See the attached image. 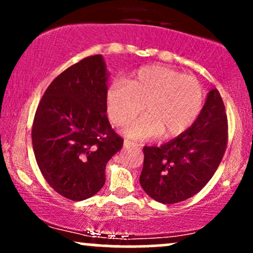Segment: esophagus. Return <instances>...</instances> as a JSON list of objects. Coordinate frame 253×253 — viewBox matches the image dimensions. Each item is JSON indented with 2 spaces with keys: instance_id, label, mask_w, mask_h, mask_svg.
<instances>
[{
  "instance_id": "34e87169",
  "label": "esophagus",
  "mask_w": 253,
  "mask_h": 253,
  "mask_svg": "<svg viewBox=\"0 0 253 253\" xmlns=\"http://www.w3.org/2000/svg\"><path fill=\"white\" fill-rule=\"evenodd\" d=\"M124 145H125V146H126V147H136V146H138V144L134 143V141L128 140V139H126V140L124 141Z\"/></svg>"
}]
</instances>
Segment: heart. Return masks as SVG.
I'll list each match as a JSON object with an SVG mask.
<instances>
[{"mask_svg":"<svg viewBox=\"0 0 253 253\" xmlns=\"http://www.w3.org/2000/svg\"><path fill=\"white\" fill-rule=\"evenodd\" d=\"M146 114L125 128L132 139L175 136L188 129L201 113L203 88L193 76L162 65L144 66L130 80L117 78L107 90V110L118 126L129 123L141 108Z\"/></svg>","mask_w":253,"mask_h":253,"instance_id":"heart-1","label":"heart"}]
</instances>
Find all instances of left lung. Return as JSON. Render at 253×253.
I'll return each instance as SVG.
<instances>
[{"label": "left lung", "instance_id": "left-lung-1", "mask_svg": "<svg viewBox=\"0 0 253 253\" xmlns=\"http://www.w3.org/2000/svg\"><path fill=\"white\" fill-rule=\"evenodd\" d=\"M228 123L219 91L211 89L189 129L162 146H144L140 184L156 201L171 205L199 193L221 163Z\"/></svg>", "mask_w": 253, "mask_h": 253}]
</instances>
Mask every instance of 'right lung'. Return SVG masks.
I'll return each instance as SVG.
<instances>
[{
    "label": "right lung",
    "instance_id": "right-lung-1",
    "mask_svg": "<svg viewBox=\"0 0 253 253\" xmlns=\"http://www.w3.org/2000/svg\"><path fill=\"white\" fill-rule=\"evenodd\" d=\"M107 76L101 54L84 58L54 78L34 115L38 167L50 187L72 201L103 187L106 165L124 144L106 114Z\"/></svg>",
    "mask_w": 253,
    "mask_h": 253
}]
</instances>
